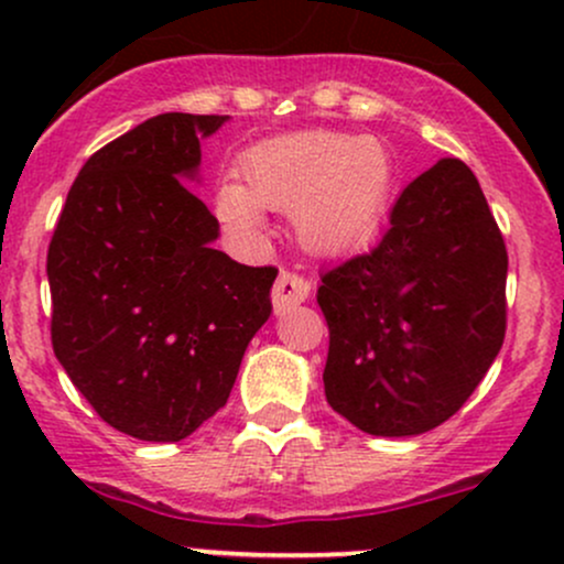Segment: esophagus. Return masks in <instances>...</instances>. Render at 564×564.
<instances>
[{"label": "esophagus", "mask_w": 564, "mask_h": 564, "mask_svg": "<svg viewBox=\"0 0 564 564\" xmlns=\"http://www.w3.org/2000/svg\"><path fill=\"white\" fill-rule=\"evenodd\" d=\"M307 296H310V281H307V278L289 273V270H283V273L278 275V281L273 286L275 313H286V310L296 307V304H302L304 300H307Z\"/></svg>", "instance_id": "obj_1"}]
</instances>
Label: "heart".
I'll use <instances>...</instances> for the list:
<instances>
[{
  "label": "heart",
  "instance_id": "b5f03b06",
  "mask_svg": "<svg viewBox=\"0 0 564 564\" xmlns=\"http://www.w3.org/2000/svg\"><path fill=\"white\" fill-rule=\"evenodd\" d=\"M394 180L390 148L371 134L294 132L243 153L241 183H219L215 215L232 236L257 241L262 209L289 212L310 254L339 257L371 241L390 209Z\"/></svg>",
  "mask_w": 564,
  "mask_h": 564
}]
</instances>
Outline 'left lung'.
<instances>
[{
    "label": "left lung",
    "instance_id": "left-lung-1",
    "mask_svg": "<svg viewBox=\"0 0 564 564\" xmlns=\"http://www.w3.org/2000/svg\"><path fill=\"white\" fill-rule=\"evenodd\" d=\"M507 268L469 166L443 159L419 174L381 241L321 275L328 405L377 437L448 422L503 345Z\"/></svg>",
    "mask_w": 564,
    "mask_h": 564
}]
</instances>
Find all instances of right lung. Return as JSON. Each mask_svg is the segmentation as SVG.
<instances>
[{"label": "right lung", "mask_w": 564, "mask_h": 564, "mask_svg": "<svg viewBox=\"0 0 564 564\" xmlns=\"http://www.w3.org/2000/svg\"><path fill=\"white\" fill-rule=\"evenodd\" d=\"M228 116L161 113L89 156L47 251L53 349L97 416L177 443L228 403L251 336L273 313L275 268L217 251L200 140Z\"/></svg>", "instance_id": "add662e5"}]
</instances>
